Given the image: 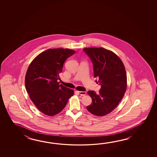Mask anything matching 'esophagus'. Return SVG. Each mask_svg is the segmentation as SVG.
<instances>
[{
	"label": "esophagus",
	"mask_w": 157,
	"mask_h": 157,
	"mask_svg": "<svg viewBox=\"0 0 157 157\" xmlns=\"http://www.w3.org/2000/svg\"><path fill=\"white\" fill-rule=\"evenodd\" d=\"M77 92L81 96H85L86 94V92H85V91H77Z\"/></svg>",
	"instance_id": "1"
}]
</instances>
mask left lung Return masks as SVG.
<instances>
[{
    "label": "left lung",
    "instance_id": "obj_1",
    "mask_svg": "<svg viewBox=\"0 0 157 157\" xmlns=\"http://www.w3.org/2000/svg\"><path fill=\"white\" fill-rule=\"evenodd\" d=\"M93 64L94 77L99 78V94L89 91L92 103L86 107L91 113L103 116L109 113L122 99L127 87V76L124 63L116 54L103 48L83 49Z\"/></svg>",
    "mask_w": 157,
    "mask_h": 157
}]
</instances>
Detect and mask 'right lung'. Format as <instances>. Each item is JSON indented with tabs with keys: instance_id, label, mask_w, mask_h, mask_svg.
<instances>
[{
	"instance_id": "1",
	"label": "right lung",
	"mask_w": 157,
	"mask_h": 157,
	"mask_svg": "<svg viewBox=\"0 0 157 157\" xmlns=\"http://www.w3.org/2000/svg\"><path fill=\"white\" fill-rule=\"evenodd\" d=\"M75 53L68 49H50L39 54L30 63L25 87L31 101L45 115L53 116L66 107L74 90L59 84L64 62Z\"/></svg>"
}]
</instances>
